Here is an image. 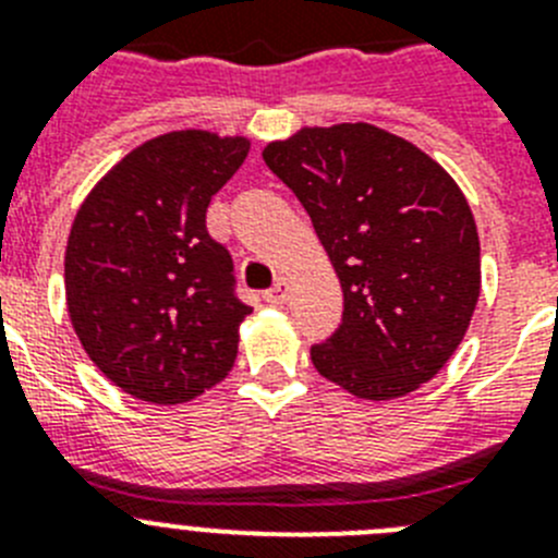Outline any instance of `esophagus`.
I'll return each instance as SVG.
<instances>
[{
	"label": "esophagus",
	"mask_w": 558,
	"mask_h": 558,
	"mask_svg": "<svg viewBox=\"0 0 558 558\" xmlns=\"http://www.w3.org/2000/svg\"><path fill=\"white\" fill-rule=\"evenodd\" d=\"M288 293H290V282H288V279H284V276H279L274 288H270L268 293H265V302L276 304V307H279V304L288 302Z\"/></svg>",
	"instance_id": "1"
}]
</instances>
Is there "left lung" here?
<instances>
[{
    "label": "left lung",
    "instance_id": "1",
    "mask_svg": "<svg viewBox=\"0 0 558 558\" xmlns=\"http://www.w3.org/2000/svg\"><path fill=\"white\" fill-rule=\"evenodd\" d=\"M307 209L343 290L322 377L360 399H397L441 372L481 295V240L445 167L368 122L302 128L263 150Z\"/></svg>",
    "mask_w": 558,
    "mask_h": 558
}]
</instances>
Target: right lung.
I'll use <instances>...</instances> for the list:
<instances>
[{
	"mask_svg": "<svg viewBox=\"0 0 558 558\" xmlns=\"http://www.w3.org/2000/svg\"><path fill=\"white\" fill-rule=\"evenodd\" d=\"M248 147L195 128L161 133L77 209L63 259L69 318L92 363L142 402H190L234 366L251 307L234 295L231 254L206 231V209Z\"/></svg>",
	"mask_w": 558,
	"mask_h": 558,
	"instance_id": "1",
	"label": "right lung"
}]
</instances>
